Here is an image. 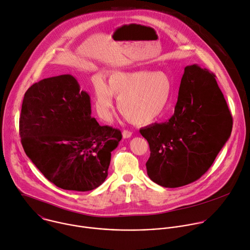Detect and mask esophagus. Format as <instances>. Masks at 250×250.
<instances>
[{
    "label": "esophagus",
    "mask_w": 250,
    "mask_h": 250,
    "mask_svg": "<svg viewBox=\"0 0 250 250\" xmlns=\"http://www.w3.org/2000/svg\"><path fill=\"white\" fill-rule=\"evenodd\" d=\"M131 134H132V132L129 131V130H127V129H124V130H123V137H124V138H128V137L131 136Z\"/></svg>",
    "instance_id": "esophagus-1"
}]
</instances>
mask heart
<instances>
[{"mask_svg":"<svg viewBox=\"0 0 250 250\" xmlns=\"http://www.w3.org/2000/svg\"><path fill=\"white\" fill-rule=\"evenodd\" d=\"M95 106L98 115L108 120L114 109V97L121 113L130 123L145 125L156 121L164 112L172 93L167 74L152 71L113 72L108 84L97 80L94 84Z\"/></svg>","mask_w":250,"mask_h":250,"instance_id":"1","label":"heart"}]
</instances>
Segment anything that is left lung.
Wrapping results in <instances>:
<instances>
[{
    "mask_svg": "<svg viewBox=\"0 0 250 250\" xmlns=\"http://www.w3.org/2000/svg\"><path fill=\"white\" fill-rule=\"evenodd\" d=\"M231 129L232 117L216 75L197 64L186 66L174 115L139 130L149 145L148 177L165 188L198 180L215 161Z\"/></svg>",
    "mask_w": 250,
    "mask_h": 250,
    "instance_id": "8db88e82",
    "label": "left lung"
}]
</instances>
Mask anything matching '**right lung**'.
<instances>
[{
    "mask_svg": "<svg viewBox=\"0 0 250 250\" xmlns=\"http://www.w3.org/2000/svg\"><path fill=\"white\" fill-rule=\"evenodd\" d=\"M20 135L25 154L55 186L86 192L108 176L123 135L91 118L90 96L69 74L43 79L24 94Z\"/></svg>",
    "mask_w": 250,
    "mask_h": 250,
    "instance_id": "add662e5",
    "label": "right lung"
}]
</instances>
